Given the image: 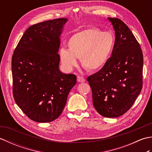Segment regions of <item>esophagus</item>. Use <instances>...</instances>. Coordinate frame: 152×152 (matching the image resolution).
Masks as SVG:
<instances>
[{
  "label": "esophagus",
  "mask_w": 152,
  "mask_h": 152,
  "mask_svg": "<svg viewBox=\"0 0 152 152\" xmlns=\"http://www.w3.org/2000/svg\"><path fill=\"white\" fill-rule=\"evenodd\" d=\"M77 80H78V82H84L86 81V79L83 78V77L80 76H78L77 77Z\"/></svg>",
  "instance_id": "esophagus-1"
}]
</instances>
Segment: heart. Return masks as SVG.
<instances>
[{
	"label": "heart",
	"mask_w": 152,
	"mask_h": 152,
	"mask_svg": "<svg viewBox=\"0 0 152 152\" xmlns=\"http://www.w3.org/2000/svg\"><path fill=\"white\" fill-rule=\"evenodd\" d=\"M115 45L114 35L97 28H89L72 35L68 43L69 50L63 48L59 55L64 67L72 70L81 59L86 70L97 71L108 63Z\"/></svg>",
	"instance_id": "b5f03b06"
}]
</instances>
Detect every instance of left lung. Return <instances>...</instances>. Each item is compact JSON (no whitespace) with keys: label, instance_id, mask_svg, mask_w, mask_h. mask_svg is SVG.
<instances>
[{"label":"left lung","instance_id":"left-lung-1","mask_svg":"<svg viewBox=\"0 0 152 152\" xmlns=\"http://www.w3.org/2000/svg\"><path fill=\"white\" fill-rule=\"evenodd\" d=\"M115 31V45L108 63L87 80L93 104L99 114L117 118L130 109L142 88L143 54L137 39L124 22L108 18Z\"/></svg>","mask_w":152,"mask_h":152}]
</instances>
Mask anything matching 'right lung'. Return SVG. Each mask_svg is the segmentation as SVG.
<instances>
[{"mask_svg": "<svg viewBox=\"0 0 152 152\" xmlns=\"http://www.w3.org/2000/svg\"><path fill=\"white\" fill-rule=\"evenodd\" d=\"M67 21L56 19L29 27L12 56L14 100L34 121L50 122L59 117L76 83L74 74L59 69L60 37Z\"/></svg>", "mask_w": 152, "mask_h": 152, "instance_id": "right-lung-1", "label": "right lung"}]
</instances>
